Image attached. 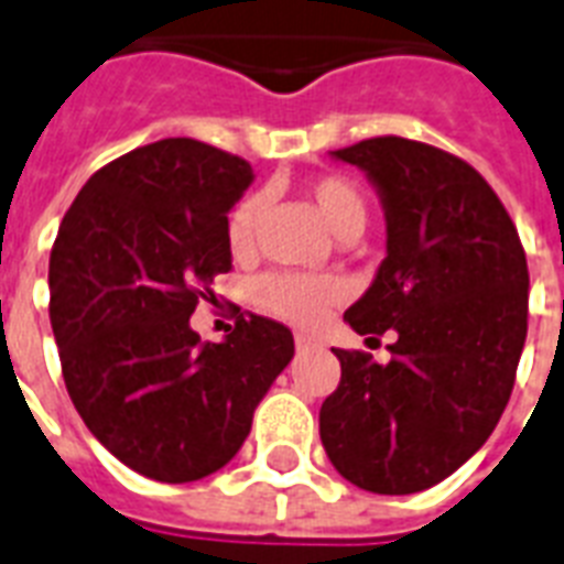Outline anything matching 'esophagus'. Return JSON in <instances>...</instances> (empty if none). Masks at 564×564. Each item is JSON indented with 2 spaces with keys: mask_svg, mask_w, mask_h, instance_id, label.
Segmentation results:
<instances>
[{
  "mask_svg": "<svg viewBox=\"0 0 564 564\" xmlns=\"http://www.w3.org/2000/svg\"><path fill=\"white\" fill-rule=\"evenodd\" d=\"M295 348H299V351H313V348H322V339L313 334H304V330H299V334H295Z\"/></svg>",
  "mask_w": 564,
  "mask_h": 564,
  "instance_id": "obj_1",
  "label": "esophagus"
}]
</instances>
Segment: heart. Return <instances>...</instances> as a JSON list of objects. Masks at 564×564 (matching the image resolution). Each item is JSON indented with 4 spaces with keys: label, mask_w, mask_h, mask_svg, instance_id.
I'll return each instance as SVG.
<instances>
[{
    "label": "heart",
    "mask_w": 564,
    "mask_h": 564,
    "mask_svg": "<svg viewBox=\"0 0 564 564\" xmlns=\"http://www.w3.org/2000/svg\"><path fill=\"white\" fill-rule=\"evenodd\" d=\"M310 202L316 204L318 216L334 230L339 239H357L366 228L369 207L366 198L348 178L325 175L307 184ZM265 198L248 195L230 210L228 216V248L234 257H248L257 246V228L263 219ZM257 304L274 316L295 322V325H313L325 316L327 310L345 299V283L336 274H299V272H272L263 274L254 283Z\"/></svg>",
    "instance_id": "heart-1"
}]
</instances>
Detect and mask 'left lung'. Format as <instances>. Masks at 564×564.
<instances>
[{
    "mask_svg": "<svg viewBox=\"0 0 564 564\" xmlns=\"http://www.w3.org/2000/svg\"><path fill=\"white\" fill-rule=\"evenodd\" d=\"M366 172L386 216V257L345 322L398 339L380 366L339 351L343 380L318 436L345 480L412 495L468 463L507 410L527 339V257L480 172L403 137L330 152Z\"/></svg>",
    "mask_w": 564,
    "mask_h": 564,
    "instance_id": "left-lung-1",
    "label": "left lung"
}]
</instances>
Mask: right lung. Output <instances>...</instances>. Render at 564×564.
I'll use <instances>...</instances> for the list:
<instances>
[{"label": "right lung", "instance_id": "1", "mask_svg": "<svg viewBox=\"0 0 564 564\" xmlns=\"http://www.w3.org/2000/svg\"><path fill=\"white\" fill-rule=\"evenodd\" d=\"M254 172L189 137L99 170L48 257V318L66 392L87 430L149 480L193 482L228 465L257 403L290 366V327L239 316L221 343L189 327L230 269L228 213Z\"/></svg>", "mask_w": 564, "mask_h": 564}]
</instances>
